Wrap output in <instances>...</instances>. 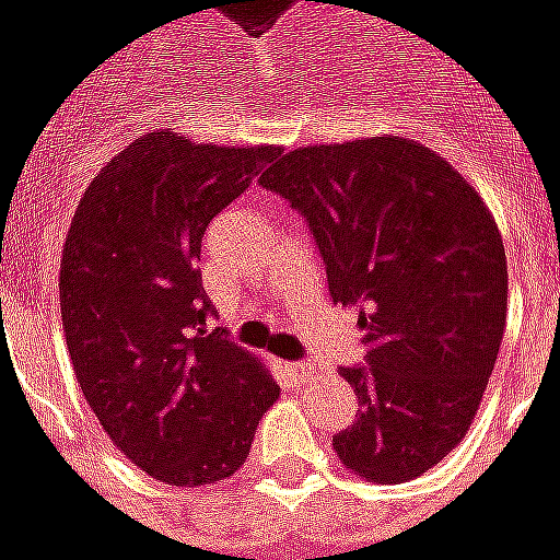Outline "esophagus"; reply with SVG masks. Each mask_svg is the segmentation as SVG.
Listing matches in <instances>:
<instances>
[{"instance_id": "1", "label": "esophagus", "mask_w": 560, "mask_h": 560, "mask_svg": "<svg viewBox=\"0 0 560 560\" xmlns=\"http://www.w3.org/2000/svg\"><path fill=\"white\" fill-rule=\"evenodd\" d=\"M287 373L295 382H305L307 376H311V363H287Z\"/></svg>"}]
</instances>
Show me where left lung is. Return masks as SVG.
Returning <instances> with one entry per match:
<instances>
[{"label":"left lung","instance_id":"obj_1","mask_svg":"<svg viewBox=\"0 0 560 560\" xmlns=\"http://www.w3.org/2000/svg\"><path fill=\"white\" fill-rule=\"evenodd\" d=\"M258 182L307 221L332 305L358 307L366 358L339 366L358 419L332 450L376 483L425 475L465 438L497 363V221L444 156L394 135L292 150Z\"/></svg>","mask_w":560,"mask_h":560}]
</instances>
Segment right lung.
<instances>
[{
  "label": "right lung",
  "instance_id": "right-lung-1",
  "mask_svg": "<svg viewBox=\"0 0 560 560\" xmlns=\"http://www.w3.org/2000/svg\"><path fill=\"white\" fill-rule=\"evenodd\" d=\"M277 148L148 131L95 175L63 243L61 320L97 422L150 478H231L280 397L261 360L209 329L202 234Z\"/></svg>",
  "mask_w": 560,
  "mask_h": 560
}]
</instances>
